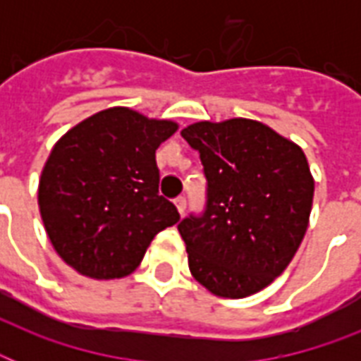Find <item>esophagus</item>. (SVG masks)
<instances>
[{
  "instance_id": "34e87169",
  "label": "esophagus",
  "mask_w": 361,
  "mask_h": 361,
  "mask_svg": "<svg viewBox=\"0 0 361 361\" xmlns=\"http://www.w3.org/2000/svg\"><path fill=\"white\" fill-rule=\"evenodd\" d=\"M174 204H176V208H178V212H180V215L185 214V208H187V200H185V198L178 197L174 200Z\"/></svg>"
}]
</instances>
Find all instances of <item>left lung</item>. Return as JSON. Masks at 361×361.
<instances>
[{
  "instance_id": "left-lung-1",
  "label": "left lung",
  "mask_w": 361,
  "mask_h": 361,
  "mask_svg": "<svg viewBox=\"0 0 361 361\" xmlns=\"http://www.w3.org/2000/svg\"><path fill=\"white\" fill-rule=\"evenodd\" d=\"M181 136L208 178L202 217L178 225L191 275L219 298H247L274 283L309 226L314 180L305 153L262 121H197Z\"/></svg>"
}]
</instances>
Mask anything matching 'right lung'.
I'll return each instance as SVG.
<instances>
[{"label":"right lung","instance_id":"obj_1","mask_svg":"<svg viewBox=\"0 0 361 361\" xmlns=\"http://www.w3.org/2000/svg\"><path fill=\"white\" fill-rule=\"evenodd\" d=\"M180 125L112 106L69 129L39 180V212L54 251L92 279L130 275L180 214L159 195L155 152Z\"/></svg>","mask_w":361,"mask_h":361}]
</instances>
